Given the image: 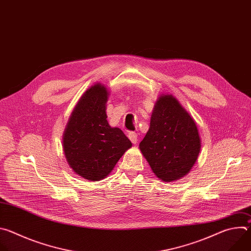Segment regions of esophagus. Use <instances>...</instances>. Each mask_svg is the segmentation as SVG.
<instances>
[{"label": "esophagus", "instance_id": "obj_1", "mask_svg": "<svg viewBox=\"0 0 251 251\" xmlns=\"http://www.w3.org/2000/svg\"><path fill=\"white\" fill-rule=\"evenodd\" d=\"M128 138L130 139V141L133 143V144H136L137 141H138V135L135 132H130L128 134Z\"/></svg>", "mask_w": 251, "mask_h": 251}]
</instances>
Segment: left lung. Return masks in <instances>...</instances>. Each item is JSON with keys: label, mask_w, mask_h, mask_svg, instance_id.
<instances>
[{"label": "left lung", "mask_w": 251, "mask_h": 251, "mask_svg": "<svg viewBox=\"0 0 251 251\" xmlns=\"http://www.w3.org/2000/svg\"><path fill=\"white\" fill-rule=\"evenodd\" d=\"M196 122L173 95H161L154 107L150 128L140 150L153 173L163 182L187 175L201 151Z\"/></svg>", "instance_id": "obj_1"}]
</instances>
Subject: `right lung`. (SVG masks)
<instances>
[{
  "label": "right lung",
  "instance_id": "right-lung-1",
  "mask_svg": "<svg viewBox=\"0 0 251 251\" xmlns=\"http://www.w3.org/2000/svg\"><path fill=\"white\" fill-rule=\"evenodd\" d=\"M107 88L96 83L77 102L63 133V151L69 167L88 181L109 175L132 143L107 121Z\"/></svg>",
  "mask_w": 251,
  "mask_h": 251
}]
</instances>
